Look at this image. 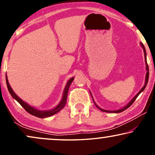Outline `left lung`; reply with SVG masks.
I'll list each match as a JSON object with an SVG mask.
<instances>
[{"label": "left lung", "instance_id": "8db88e82", "mask_svg": "<svg viewBox=\"0 0 155 155\" xmlns=\"http://www.w3.org/2000/svg\"><path fill=\"white\" fill-rule=\"evenodd\" d=\"M141 46H142V47H143V51H144V53H145V63H146V69H147V73H146V78H145V85H144V87L143 88L141 89L140 90V92L137 93V94L135 95V96L134 97V98H133L132 100H131L130 102H129L128 104H127L126 107H124V108H122V109H119V110H117V111H107V110H104V109H101V108H99L98 106H97L96 104L94 103V104L96 105V107L98 108L99 109H100L101 111H104V112H107V113H120V112H122V111H124V110H126V109H128V107H130L131 105L133 104V102H134L135 101V99H137V97H138V95L140 94V93L143 92V91L145 90V87H146V86H147V82H148V79H149V67H148V65H147V59H146V51H145V46H144V45L143 44H141Z\"/></svg>", "mask_w": 155, "mask_h": 155}]
</instances>
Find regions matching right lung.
Returning a JSON list of instances; mask_svg holds the SVG:
<instances>
[{
    "label": "right lung",
    "mask_w": 155,
    "mask_h": 155,
    "mask_svg": "<svg viewBox=\"0 0 155 155\" xmlns=\"http://www.w3.org/2000/svg\"><path fill=\"white\" fill-rule=\"evenodd\" d=\"M5 79H6V84H7V87L10 94H11V96L13 97L15 99H16V100L18 101L19 104H20L25 109V111H27L29 114H31V115L37 116L38 118H46V117H49V116L58 113L59 111H61V110L65 107V104H66V101H67V97H68V89L70 87V86H71V84L72 83V82L73 81L74 78H71V79L68 80V82H67L66 86H65V90H64V92H63L62 100H61L60 103H59V104L57 106L56 108H54V109L50 110V111H39V110L30 107V106L27 104V103H25V101H23L22 99H20L18 96H17L15 93L13 92V90H12L11 87L10 86L9 82H8L7 75L5 76Z\"/></svg>",
    "instance_id": "right-lung-1"
}]
</instances>
